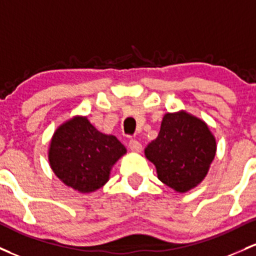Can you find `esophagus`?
<instances>
[{
	"instance_id": "obj_1",
	"label": "esophagus",
	"mask_w": 256,
	"mask_h": 256,
	"mask_svg": "<svg viewBox=\"0 0 256 256\" xmlns=\"http://www.w3.org/2000/svg\"><path fill=\"white\" fill-rule=\"evenodd\" d=\"M128 146H129V148H130V151H133V152H142V145L136 139L129 140Z\"/></svg>"
}]
</instances>
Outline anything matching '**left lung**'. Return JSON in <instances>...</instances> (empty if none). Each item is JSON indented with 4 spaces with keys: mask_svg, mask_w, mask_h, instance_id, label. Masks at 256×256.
<instances>
[{
    "mask_svg": "<svg viewBox=\"0 0 256 256\" xmlns=\"http://www.w3.org/2000/svg\"><path fill=\"white\" fill-rule=\"evenodd\" d=\"M215 152L216 142L204 120L179 111L164 114L145 156L156 166L160 182L182 194L204 179Z\"/></svg>",
    "mask_w": 256,
    "mask_h": 256,
    "instance_id": "8db88e82",
    "label": "left lung"
}]
</instances>
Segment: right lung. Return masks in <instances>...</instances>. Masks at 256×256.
<instances>
[{"label": "right lung", "mask_w": 256, "mask_h": 256, "mask_svg": "<svg viewBox=\"0 0 256 256\" xmlns=\"http://www.w3.org/2000/svg\"><path fill=\"white\" fill-rule=\"evenodd\" d=\"M127 152L114 136H106L87 120L76 116L54 132L48 158L54 174L82 194L108 182L111 168Z\"/></svg>", "instance_id": "obj_1"}]
</instances>
